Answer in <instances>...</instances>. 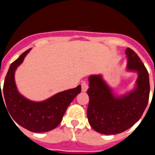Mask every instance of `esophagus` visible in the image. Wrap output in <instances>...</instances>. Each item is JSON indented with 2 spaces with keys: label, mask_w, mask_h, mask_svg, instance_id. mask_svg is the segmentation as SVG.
Listing matches in <instances>:
<instances>
[{
  "label": "esophagus",
  "mask_w": 155,
  "mask_h": 155,
  "mask_svg": "<svg viewBox=\"0 0 155 155\" xmlns=\"http://www.w3.org/2000/svg\"><path fill=\"white\" fill-rule=\"evenodd\" d=\"M81 86H82V91L86 92L88 90V88H89V84H88L86 81H83L82 84H81Z\"/></svg>",
  "instance_id": "34e87169"
}]
</instances>
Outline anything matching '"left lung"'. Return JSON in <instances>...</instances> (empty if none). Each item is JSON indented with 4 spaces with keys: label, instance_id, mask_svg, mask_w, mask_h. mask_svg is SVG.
<instances>
[{
    "label": "left lung",
    "instance_id": "obj_1",
    "mask_svg": "<svg viewBox=\"0 0 155 155\" xmlns=\"http://www.w3.org/2000/svg\"><path fill=\"white\" fill-rule=\"evenodd\" d=\"M126 54L127 69L138 72L134 91L124 97H114L100 75L89 78L87 117L90 126L98 133L117 134L125 131L140 120L147 107L150 94L148 72L131 48H127Z\"/></svg>",
    "mask_w": 155,
    "mask_h": 155
}]
</instances>
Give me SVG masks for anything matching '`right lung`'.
Masks as SVG:
<instances>
[{
  "instance_id": "1",
  "label": "right lung",
  "mask_w": 155,
  "mask_h": 155,
  "mask_svg": "<svg viewBox=\"0 0 155 155\" xmlns=\"http://www.w3.org/2000/svg\"><path fill=\"white\" fill-rule=\"evenodd\" d=\"M30 49L23 52L10 65L4 83L3 93L1 89V104H5L13 122L16 121L30 131L41 133L58 126L71 102L81 92V86L58 93L48 100L38 103L22 97L15 86V72Z\"/></svg>"
}]
</instances>
